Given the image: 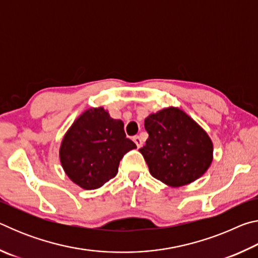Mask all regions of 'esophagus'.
Returning <instances> with one entry per match:
<instances>
[{"label": "esophagus", "mask_w": 258, "mask_h": 258, "mask_svg": "<svg viewBox=\"0 0 258 258\" xmlns=\"http://www.w3.org/2000/svg\"><path fill=\"white\" fill-rule=\"evenodd\" d=\"M133 141H134L135 145H137V147H138V148H141V147H142V145H143L142 139L140 138L139 135H135V137L133 138Z\"/></svg>", "instance_id": "1"}]
</instances>
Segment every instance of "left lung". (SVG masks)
I'll list each match as a JSON object with an SVG mask.
<instances>
[{"instance_id":"left-lung-1","label":"left lung","mask_w":258,"mask_h":258,"mask_svg":"<svg viewBox=\"0 0 258 258\" xmlns=\"http://www.w3.org/2000/svg\"><path fill=\"white\" fill-rule=\"evenodd\" d=\"M149 138L139 151L150 174L177 187L203 176L213 160V142L203 127L175 107L151 113L145 119Z\"/></svg>"}]
</instances>
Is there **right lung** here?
Masks as SVG:
<instances>
[{
	"mask_svg": "<svg viewBox=\"0 0 258 258\" xmlns=\"http://www.w3.org/2000/svg\"><path fill=\"white\" fill-rule=\"evenodd\" d=\"M135 148L126 138L123 121L99 107L87 109L74 121L59 156L64 173L75 184L94 190L116 176L120 159Z\"/></svg>",
	"mask_w": 258,
	"mask_h": 258,
	"instance_id": "add662e5",
	"label": "right lung"
}]
</instances>
